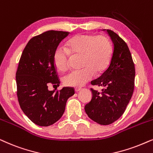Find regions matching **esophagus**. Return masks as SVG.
I'll return each instance as SVG.
<instances>
[{
	"instance_id": "1",
	"label": "esophagus",
	"mask_w": 153,
	"mask_h": 153,
	"mask_svg": "<svg viewBox=\"0 0 153 153\" xmlns=\"http://www.w3.org/2000/svg\"><path fill=\"white\" fill-rule=\"evenodd\" d=\"M81 89H82L81 88H79V87H76V88H74V90H75V91H76V92H78V91H81Z\"/></svg>"
}]
</instances>
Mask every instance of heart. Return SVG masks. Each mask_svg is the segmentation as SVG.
<instances>
[{
    "label": "heart",
    "instance_id": "b5f03b06",
    "mask_svg": "<svg viewBox=\"0 0 153 153\" xmlns=\"http://www.w3.org/2000/svg\"><path fill=\"white\" fill-rule=\"evenodd\" d=\"M72 56H81L82 69L72 71L63 78L67 86H84L97 74L108 69L112 56V46L105 36L90 33L78 34L67 41V49L58 47L53 55L55 67L59 72H65Z\"/></svg>",
    "mask_w": 153,
    "mask_h": 153
}]
</instances>
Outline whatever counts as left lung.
Returning a JSON list of instances; mask_svg holds the SVG:
<instances>
[{
	"label": "left lung",
	"mask_w": 153,
	"mask_h": 153,
	"mask_svg": "<svg viewBox=\"0 0 153 153\" xmlns=\"http://www.w3.org/2000/svg\"><path fill=\"white\" fill-rule=\"evenodd\" d=\"M106 31L114 45L112 59L105 72L91 81L104 88L101 93L91 88L92 99L84 108L88 117L101 125L112 124L124 114L132 97L135 79L134 63L127 44L113 31Z\"/></svg>",
	"instance_id": "obj_1"
}]
</instances>
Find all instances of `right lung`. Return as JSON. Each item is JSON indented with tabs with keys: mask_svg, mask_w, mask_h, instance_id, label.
<instances>
[{
	"mask_svg": "<svg viewBox=\"0 0 153 153\" xmlns=\"http://www.w3.org/2000/svg\"><path fill=\"white\" fill-rule=\"evenodd\" d=\"M67 31L50 30L31 39L19 59L16 72L17 95L23 112L34 124L48 126L58 121L65 112L67 99L74 94L72 87L55 91L49 84L58 86L53 55Z\"/></svg>",
	"mask_w": 153,
	"mask_h": 153,
	"instance_id": "add662e5",
	"label": "right lung"
}]
</instances>
